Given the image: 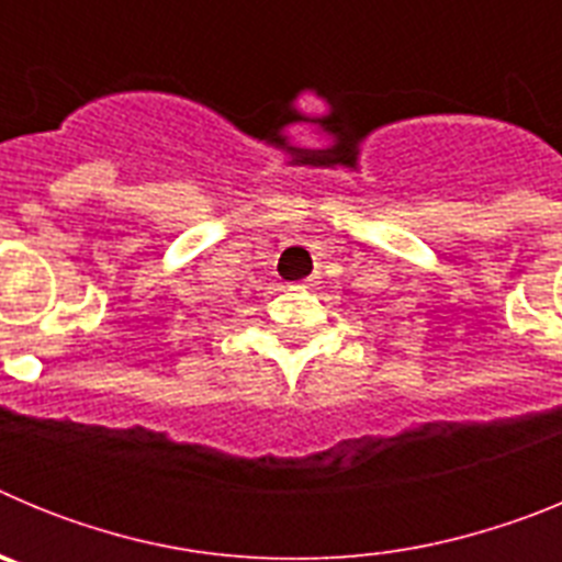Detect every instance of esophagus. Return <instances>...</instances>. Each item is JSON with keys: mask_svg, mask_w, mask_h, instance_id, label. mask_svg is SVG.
<instances>
[{"mask_svg": "<svg viewBox=\"0 0 562 562\" xmlns=\"http://www.w3.org/2000/svg\"><path fill=\"white\" fill-rule=\"evenodd\" d=\"M301 286H306V284H301Z\"/></svg>", "mask_w": 562, "mask_h": 562, "instance_id": "esophagus-1", "label": "esophagus"}]
</instances>
